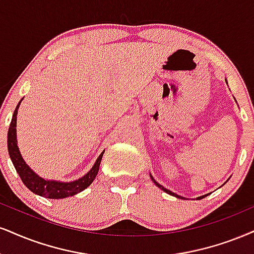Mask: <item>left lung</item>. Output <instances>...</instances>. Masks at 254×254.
Instances as JSON below:
<instances>
[{
	"label": "left lung",
	"instance_id": "left-lung-1",
	"mask_svg": "<svg viewBox=\"0 0 254 254\" xmlns=\"http://www.w3.org/2000/svg\"><path fill=\"white\" fill-rule=\"evenodd\" d=\"M226 83H227V81H226ZM149 175H151V179H152V181H153V183H154V184L156 185V186H158V187H159V189H160V190H164V192H166V193H167V194H170V195H173V196H175V198H179V199H185V198H184V196H181V195H178V194H175V193H173V192H172V190H167V189H165V187H164V186H162V185H160V184H159V183H156V181H155V179H154V178H153V175H152V174H149ZM208 194H209V193H208ZM208 194H205V195L198 196V198H196V199H198V200H200V199L205 198V196H207V195H208Z\"/></svg>",
	"mask_w": 254,
	"mask_h": 254
}]
</instances>
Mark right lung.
Masks as SVG:
<instances>
[{"instance_id":"right-lung-1","label":"right lung","mask_w":254,"mask_h":254,"mask_svg":"<svg viewBox=\"0 0 254 254\" xmlns=\"http://www.w3.org/2000/svg\"><path fill=\"white\" fill-rule=\"evenodd\" d=\"M23 99H21V101ZM15 108L14 114H12V119L10 122V126H9L8 130V152L9 156H10L12 165H14L15 170L20 175L22 183L29 189L31 192L37 194V195L45 196L48 199H64L67 196L75 195V194L82 192L83 190H86L90 184L93 183L95 177L98 175L99 168H100V162H101L102 155L105 151H102L101 154L99 155V158L96 159L95 164L93 165V167L90 168L88 173H86L83 177H81L80 179L74 180V181H59V180H49L45 179V178L40 177L39 174H36L29 166L27 165V162L24 161V159L22 158L20 149L17 146V136H16V120H17V111L20 107V103Z\"/></svg>"}]
</instances>
